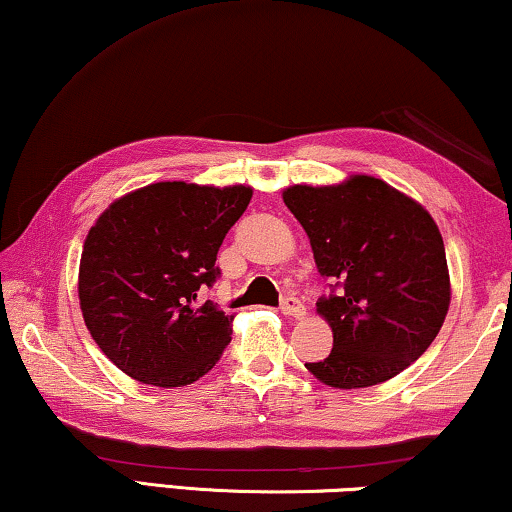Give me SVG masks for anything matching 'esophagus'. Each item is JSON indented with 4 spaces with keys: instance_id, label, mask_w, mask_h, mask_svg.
Masks as SVG:
<instances>
[{
    "instance_id": "esophagus-1",
    "label": "esophagus",
    "mask_w": 512,
    "mask_h": 512,
    "mask_svg": "<svg viewBox=\"0 0 512 512\" xmlns=\"http://www.w3.org/2000/svg\"><path fill=\"white\" fill-rule=\"evenodd\" d=\"M281 311H284L286 316H295V318H305L307 314L305 305H302L295 295H284V298H281Z\"/></svg>"
}]
</instances>
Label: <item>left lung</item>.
Returning a JSON list of instances; mask_svg holds the SVG:
<instances>
[{"instance_id": "obj_1", "label": "left lung", "mask_w": 512, "mask_h": 512, "mask_svg": "<svg viewBox=\"0 0 512 512\" xmlns=\"http://www.w3.org/2000/svg\"><path fill=\"white\" fill-rule=\"evenodd\" d=\"M284 203L332 281L316 309L332 328L328 358L307 362L332 388H367L404 372L446 321V247L425 207L390 184L353 175L335 187L295 184Z\"/></svg>"}]
</instances>
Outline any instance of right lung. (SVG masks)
I'll return each instance as SVG.
<instances>
[{
  "instance_id": "obj_1",
  "label": "right lung",
  "mask_w": 512,
  "mask_h": 512,
  "mask_svg": "<svg viewBox=\"0 0 512 512\" xmlns=\"http://www.w3.org/2000/svg\"><path fill=\"white\" fill-rule=\"evenodd\" d=\"M251 189L157 182L115 201L87 233L78 298L87 330L131 379L180 388L205 376L231 342L233 316L201 291Z\"/></svg>"
}]
</instances>
